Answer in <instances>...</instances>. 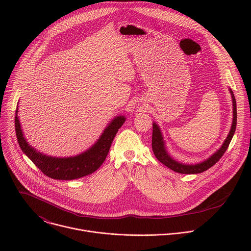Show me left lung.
<instances>
[{
  "instance_id": "8db88e82",
  "label": "left lung",
  "mask_w": 251,
  "mask_h": 251,
  "mask_svg": "<svg viewBox=\"0 0 251 251\" xmlns=\"http://www.w3.org/2000/svg\"><path fill=\"white\" fill-rule=\"evenodd\" d=\"M230 94H231L232 103H233V121H232L230 132H229L227 138L226 139L224 145L222 146V148L216 154H213L206 161H204L201 164H197V165H184V164H181V163H177L176 161L173 160L168 155V153L165 149V146H164L163 137H162V134L160 132V129L156 125V123H154L153 124V133H152V149H153L155 157L162 164H164L165 166H167L171 170H173L176 173H181V174H199V173H202V172L208 170L209 168H211L214 164H217L220 161V159L224 156L226 149L228 148L229 143H230V141L233 137V134H234L235 128H236V120H237L236 101H235V97H234V94L231 91V89H230Z\"/></svg>"
}]
</instances>
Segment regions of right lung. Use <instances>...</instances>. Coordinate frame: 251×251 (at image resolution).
I'll use <instances>...</instances> for the list:
<instances>
[{"label": "right lung", "mask_w": 251, "mask_h": 251, "mask_svg": "<svg viewBox=\"0 0 251 251\" xmlns=\"http://www.w3.org/2000/svg\"><path fill=\"white\" fill-rule=\"evenodd\" d=\"M18 109L15 116L16 135L22 151L30 159L43 174L54 178V180H75L95 172L105 161L109 149L116 136L118 129L125 122L124 117H116L107 127L96 144L81 155L73 158H52L43 155L31 148L23 136L20 121L18 118Z\"/></svg>", "instance_id": "1"}]
</instances>
